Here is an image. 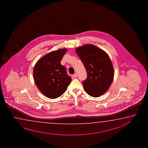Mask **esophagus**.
<instances>
[{
  "label": "esophagus",
  "mask_w": 148,
  "mask_h": 148,
  "mask_svg": "<svg viewBox=\"0 0 148 148\" xmlns=\"http://www.w3.org/2000/svg\"><path fill=\"white\" fill-rule=\"evenodd\" d=\"M73 77H75V78H76V77H77V74L76 73H75V74H73Z\"/></svg>",
  "instance_id": "esophagus-1"
}]
</instances>
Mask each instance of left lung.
I'll use <instances>...</instances> for the list:
<instances>
[{"label":"left lung","mask_w":148,"mask_h":148,"mask_svg":"<svg viewBox=\"0 0 148 148\" xmlns=\"http://www.w3.org/2000/svg\"><path fill=\"white\" fill-rule=\"evenodd\" d=\"M75 51L87 73V78L82 81L86 92L95 97L105 93L114 75L112 63L108 54L92 44L77 47Z\"/></svg>","instance_id":"left-lung-1"}]
</instances>
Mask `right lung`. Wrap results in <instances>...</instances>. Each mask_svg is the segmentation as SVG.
I'll return each instance as SVG.
<instances>
[{
	"instance_id": "add662e5",
	"label": "right lung",
	"mask_w": 148,
	"mask_h": 148,
	"mask_svg": "<svg viewBox=\"0 0 148 148\" xmlns=\"http://www.w3.org/2000/svg\"><path fill=\"white\" fill-rule=\"evenodd\" d=\"M67 49L51 51L36 63L33 78L36 86L43 94L54 99L60 97L72 80L66 68L60 64Z\"/></svg>"
}]
</instances>
